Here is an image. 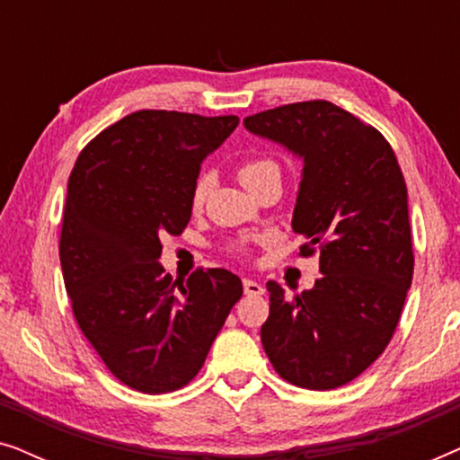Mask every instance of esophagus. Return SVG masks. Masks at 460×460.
<instances>
[{"label": "esophagus", "mask_w": 460, "mask_h": 460, "mask_svg": "<svg viewBox=\"0 0 460 460\" xmlns=\"http://www.w3.org/2000/svg\"><path fill=\"white\" fill-rule=\"evenodd\" d=\"M243 288H244V295H249V297H260V295L266 293V288H263L260 282L251 279L243 280Z\"/></svg>", "instance_id": "obj_1"}]
</instances>
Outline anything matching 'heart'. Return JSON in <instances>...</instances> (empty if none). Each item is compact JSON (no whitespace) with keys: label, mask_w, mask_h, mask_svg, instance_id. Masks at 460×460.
I'll return each instance as SVG.
<instances>
[{"label":"heart","mask_w":460,"mask_h":460,"mask_svg":"<svg viewBox=\"0 0 460 460\" xmlns=\"http://www.w3.org/2000/svg\"><path fill=\"white\" fill-rule=\"evenodd\" d=\"M270 167H276V163L270 161V159H253V161L243 163L241 169H238V175H241V180L244 184V181H249L251 178H255L257 173H261L263 169H270ZM209 186H211L209 175H200L197 184H194V190H192V203L194 205L203 203L207 192H209Z\"/></svg>","instance_id":"1"}]
</instances>
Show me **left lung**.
Returning a JSON list of instances; mask_svg holds the SVG:
<instances>
[{
  "label": "left lung",
  "mask_w": 460,
  "mask_h": 460,
  "mask_svg": "<svg viewBox=\"0 0 460 460\" xmlns=\"http://www.w3.org/2000/svg\"><path fill=\"white\" fill-rule=\"evenodd\" d=\"M244 128L304 161L293 230L307 241L301 255L320 249L323 272L293 297L268 282L263 349L293 385L341 387L387 348L411 288L404 175L373 125L326 100L257 112Z\"/></svg>",
  "instance_id": "left-lung-1"
}]
</instances>
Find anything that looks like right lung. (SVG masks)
Returning <instances> with one entry per match:
<instances>
[{
	"mask_svg": "<svg viewBox=\"0 0 460 460\" xmlns=\"http://www.w3.org/2000/svg\"><path fill=\"white\" fill-rule=\"evenodd\" d=\"M238 117L137 111L81 150L66 188L60 266L81 332L106 368L142 394L190 383L243 282L224 268L173 280L161 236L190 222L200 163Z\"/></svg>",
	"mask_w": 460,
	"mask_h": 460,
	"instance_id": "add662e5",
	"label": "right lung"
}]
</instances>
